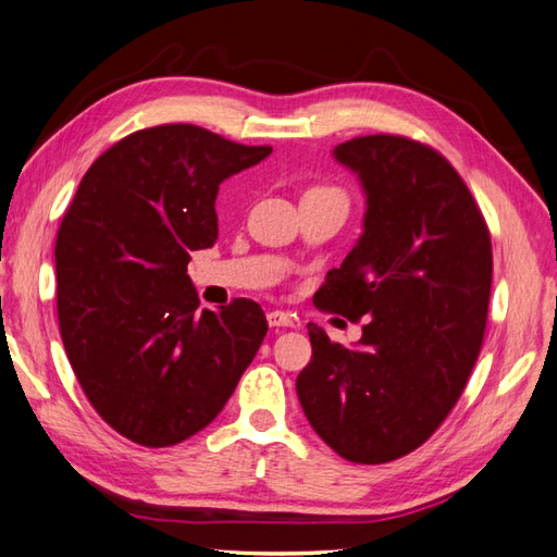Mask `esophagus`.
Wrapping results in <instances>:
<instances>
[{
    "instance_id": "1",
    "label": "esophagus",
    "mask_w": 557,
    "mask_h": 557,
    "mask_svg": "<svg viewBox=\"0 0 557 557\" xmlns=\"http://www.w3.org/2000/svg\"><path fill=\"white\" fill-rule=\"evenodd\" d=\"M268 325L270 327H294L296 320L284 313V310H268Z\"/></svg>"
}]
</instances>
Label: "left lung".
Listing matches in <instances>:
<instances>
[{
	"label": "left lung",
	"instance_id": "left-lung-1",
	"mask_svg": "<svg viewBox=\"0 0 557 557\" xmlns=\"http://www.w3.org/2000/svg\"><path fill=\"white\" fill-rule=\"evenodd\" d=\"M334 159L360 177L368 211L313 304L363 320V337L346 348L308 322L313 356L296 394L332 450L380 465L422 446L458 404L482 351L494 256L480 206L436 149L368 135Z\"/></svg>",
	"mask_w": 557,
	"mask_h": 557
}]
</instances>
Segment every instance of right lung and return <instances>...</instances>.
<instances>
[{
    "mask_svg": "<svg viewBox=\"0 0 557 557\" xmlns=\"http://www.w3.org/2000/svg\"><path fill=\"white\" fill-rule=\"evenodd\" d=\"M270 151L189 123L145 127L89 165L63 213V348L101 420L139 446L211 424L265 337L251 299L199 310L187 263L218 239L220 183Z\"/></svg>",
    "mask_w": 557,
    "mask_h": 557,
    "instance_id": "obj_1",
    "label": "right lung"
}]
</instances>
